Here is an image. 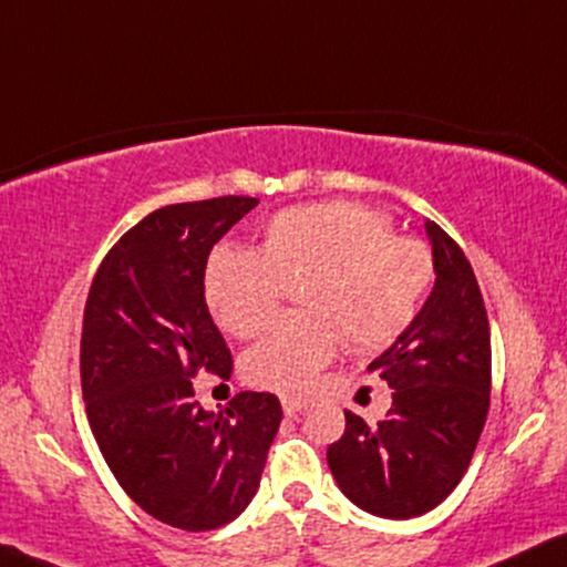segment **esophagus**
Returning <instances> with one entry per match:
<instances>
[{
    "instance_id": "34e87169",
    "label": "esophagus",
    "mask_w": 567,
    "mask_h": 567,
    "mask_svg": "<svg viewBox=\"0 0 567 567\" xmlns=\"http://www.w3.org/2000/svg\"><path fill=\"white\" fill-rule=\"evenodd\" d=\"M281 404H284L286 415H297V412H305L307 410V402L305 400H295V396H284Z\"/></svg>"
}]
</instances>
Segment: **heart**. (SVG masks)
<instances>
[{
	"instance_id": "b5f03b06",
	"label": "heart",
	"mask_w": 567,
	"mask_h": 567,
	"mask_svg": "<svg viewBox=\"0 0 567 567\" xmlns=\"http://www.w3.org/2000/svg\"><path fill=\"white\" fill-rule=\"evenodd\" d=\"M310 272L299 305L244 354L251 386L302 394L337 354L341 333L360 352L408 331L431 284V255L391 236V223L354 202H318L276 213L262 249L218 247L205 270L209 310L228 333L251 339L276 318L281 278Z\"/></svg>"
}]
</instances>
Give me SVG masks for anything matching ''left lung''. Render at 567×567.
<instances>
[{
  "label": "left lung",
  "mask_w": 567,
  "mask_h": 567,
  "mask_svg": "<svg viewBox=\"0 0 567 567\" xmlns=\"http://www.w3.org/2000/svg\"><path fill=\"white\" fill-rule=\"evenodd\" d=\"M425 236L431 295L368 365L394 389L386 417L368 425L344 412V436L326 454L344 497L391 520L417 518L450 497L471 465L492 391L488 318L471 262L433 220Z\"/></svg>",
  "instance_id": "1"
}]
</instances>
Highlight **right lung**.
<instances>
[{
    "instance_id": "add662e5",
    "label": "right lung",
    "mask_w": 567,
    "mask_h": 567,
    "mask_svg": "<svg viewBox=\"0 0 567 567\" xmlns=\"http://www.w3.org/2000/svg\"><path fill=\"white\" fill-rule=\"evenodd\" d=\"M255 197L167 205L107 251L81 333V389L96 444L123 492L184 530L226 526L260 486L281 402L241 391L226 410L194 400L197 370L230 379L234 360L205 302L215 241Z\"/></svg>"
}]
</instances>
